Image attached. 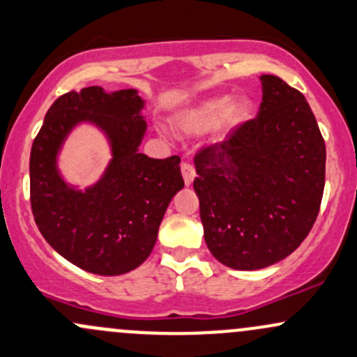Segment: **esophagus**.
I'll return each instance as SVG.
<instances>
[{
    "label": "esophagus",
    "instance_id": "obj_1",
    "mask_svg": "<svg viewBox=\"0 0 357 357\" xmlns=\"http://www.w3.org/2000/svg\"><path fill=\"white\" fill-rule=\"evenodd\" d=\"M182 177L185 185H190L194 182L195 177V168L190 163H182Z\"/></svg>",
    "mask_w": 357,
    "mask_h": 357
}]
</instances>
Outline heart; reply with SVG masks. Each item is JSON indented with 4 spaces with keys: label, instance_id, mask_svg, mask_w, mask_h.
Wrapping results in <instances>:
<instances>
[{
    "label": "heart",
    "instance_id": "b5f03b06",
    "mask_svg": "<svg viewBox=\"0 0 357 357\" xmlns=\"http://www.w3.org/2000/svg\"><path fill=\"white\" fill-rule=\"evenodd\" d=\"M250 116V102L231 98L229 95H214L192 107H187L175 119L180 131L187 134L208 132L216 126V137L228 139Z\"/></svg>",
    "mask_w": 357,
    "mask_h": 357
}]
</instances>
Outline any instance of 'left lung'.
<instances>
[{
  "instance_id": "left-lung-1",
  "label": "left lung",
  "mask_w": 357,
  "mask_h": 357,
  "mask_svg": "<svg viewBox=\"0 0 357 357\" xmlns=\"http://www.w3.org/2000/svg\"><path fill=\"white\" fill-rule=\"evenodd\" d=\"M259 114L195 155L194 190L214 259L236 271L293 254L315 223L325 185V143L308 102L260 76Z\"/></svg>"
}]
</instances>
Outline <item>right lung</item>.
<instances>
[{"mask_svg": "<svg viewBox=\"0 0 357 357\" xmlns=\"http://www.w3.org/2000/svg\"><path fill=\"white\" fill-rule=\"evenodd\" d=\"M137 90L88 86L64 93L47 110L30 153V204L42 236L79 269L119 275L151 254L165 211L183 187L180 158L139 153L148 124ZM91 123L107 137L109 165L85 191L63 180L56 158L67 136Z\"/></svg>", "mask_w": 357, "mask_h": 357, "instance_id": "1", "label": "right lung"}]
</instances>
